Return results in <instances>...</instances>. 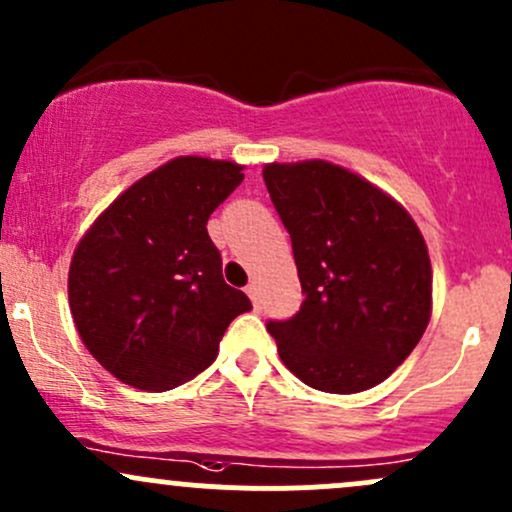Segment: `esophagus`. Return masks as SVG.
I'll return each instance as SVG.
<instances>
[{"instance_id": "34e87169", "label": "esophagus", "mask_w": 512, "mask_h": 512, "mask_svg": "<svg viewBox=\"0 0 512 512\" xmlns=\"http://www.w3.org/2000/svg\"><path fill=\"white\" fill-rule=\"evenodd\" d=\"M246 295H249L251 302H254V307L258 310V307H261V293H258V285L256 283L246 285Z\"/></svg>"}]
</instances>
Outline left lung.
<instances>
[{
  "label": "left lung",
  "mask_w": 512,
  "mask_h": 512,
  "mask_svg": "<svg viewBox=\"0 0 512 512\" xmlns=\"http://www.w3.org/2000/svg\"><path fill=\"white\" fill-rule=\"evenodd\" d=\"M268 195L293 241L300 312L268 320L283 364L324 393L386 381L425 334L432 266L393 197L327 161L268 163Z\"/></svg>",
  "instance_id": "left-lung-1"
}]
</instances>
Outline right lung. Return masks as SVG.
Wrapping results in <instances>:
<instances>
[{"label":"right lung","mask_w":512,"mask_h":512,"mask_svg":"<svg viewBox=\"0 0 512 512\" xmlns=\"http://www.w3.org/2000/svg\"><path fill=\"white\" fill-rule=\"evenodd\" d=\"M241 166L180 156L136 180L82 236L68 298L87 351L139 390H170L217 359L229 322L251 310L224 283L210 214Z\"/></svg>","instance_id":"1"}]
</instances>
